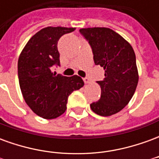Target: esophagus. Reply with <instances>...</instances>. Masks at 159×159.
<instances>
[{"label":"esophagus","instance_id":"obj_1","mask_svg":"<svg viewBox=\"0 0 159 159\" xmlns=\"http://www.w3.org/2000/svg\"><path fill=\"white\" fill-rule=\"evenodd\" d=\"M83 81H84V83H86V84L90 83V82H91V81L89 80V78H88V77H84V78H83Z\"/></svg>","mask_w":159,"mask_h":159}]
</instances>
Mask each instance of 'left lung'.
Here are the masks:
<instances>
[{
    "instance_id": "obj_1",
    "label": "left lung",
    "mask_w": 159,
    "mask_h": 159,
    "mask_svg": "<svg viewBox=\"0 0 159 159\" xmlns=\"http://www.w3.org/2000/svg\"><path fill=\"white\" fill-rule=\"evenodd\" d=\"M92 48L93 60L105 70L100 100L90 104L94 113L103 117L126 107L136 89L139 75L133 48L119 34L105 27L80 29Z\"/></svg>"
}]
</instances>
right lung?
Segmentation results:
<instances>
[{"label": "right lung", "mask_w": 159, "mask_h": 159, "mask_svg": "<svg viewBox=\"0 0 159 159\" xmlns=\"http://www.w3.org/2000/svg\"><path fill=\"white\" fill-rule=\"evenodd\" d=\"M75 28L46 27L29 40L18 61V76L23 97L42 118L53 119L66 110L68 97L84 83L80 76L56 75L51 67L59 66L58 41Z\"/></svg>", "instance_id": "1"}]
</instances>
